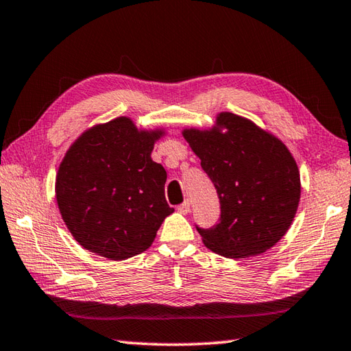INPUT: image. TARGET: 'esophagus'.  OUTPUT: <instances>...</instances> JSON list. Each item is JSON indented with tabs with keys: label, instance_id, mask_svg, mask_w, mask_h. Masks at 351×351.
Here are the masks:
<instances>
[{
	"label": "esophagus",
	"instance_id": "34e87169",
	"mask_svg": "<svg viewBox=\"0 0 351 351\" xmlns=\"http://www.w3.org/2000/svg\"><path fill=\"white\" fill-rule=\"evenodd\" d=\"M178 211L182 213V215H187V213L190 211V202L185 201L181 205H178Z\"/></svg>",
	"mask_w": 351,
	"mask_h": 351
}]
</instances>
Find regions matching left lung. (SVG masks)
Masks as SVG:
<instances>
[{
    "label": "left lung",
    "mask_w": 351,
    "mask_h": 351,
    "mask_svg": "<svg viewBox=\"0 0 351 351\" xmlns=\"http://www.w3.org/2000/svg\"><path fill=\"white\" fill-rule=\"evenodd\" d=\"M182 135L221 202L217 225L196 226L204 245L226 258L271 250L289 230L300 202V171L289 149L232 112L217 114L211 129L189 128Z\"/></svg>",
    "instance_id": "1"
}]
</instances>
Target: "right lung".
<instances>
[{"label": "right lung", "mask_w": 351, "mask_h": 351, "mask_svg": "<svg viewBox=\"0 0 351 351\" xmlns=\"http://www.w3.org/2000/svg\"><path fill=\"white\" fill-rule=\"evenodd\" d=\"M162 129H138L119 117L85 130L62 160L56 201L80 246L109 260H126L154 243L175 210L164 196L167 173L152 160Z\"/></svg>", "instance_id": "obj_1"}]
</instances>
